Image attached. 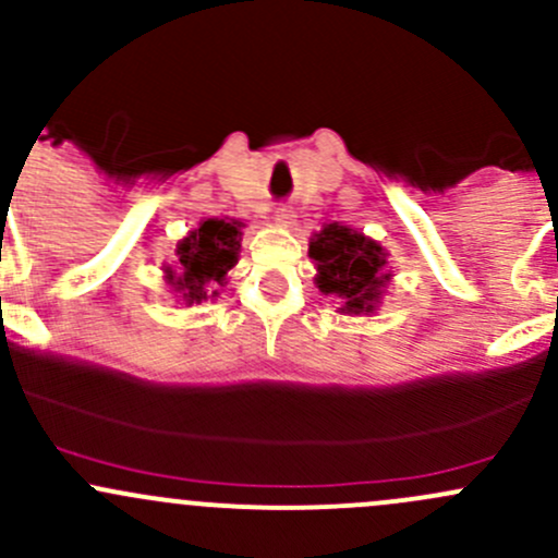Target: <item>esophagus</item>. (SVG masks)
I'll list each match as a JSON object with an SVG mask.
<instances>
[{
	"instance_id": "34e87169",
	"label": "esophagus",
	"mask_w": 558,
	"mask_h": 558,
	"mask_svg": "<svg viewBox=\"0 0 558 558\" xmlns=\"http://www.w3.org/2000/svg\"><path fill=\"white\" fill-rule=\"evenodd\" d=\"M294 218H296L294 210H289V207H278V210H275V223L283 229L294 227Z\"/></svg>"
}]
</instances>
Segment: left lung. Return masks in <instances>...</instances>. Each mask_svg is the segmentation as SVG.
Returning <instances> with one entry per match:
<instances>
[{"mask_svg":"<svg viewBox=\"0 0 558 558\" xmlns=\"http://www.w3.org/2000/svg\"><path fill=\"white\" fill-rule=\"evenodd\" d=\"M315 286L320 294L340 300V315H373L380 307L391 269L378 240L342 223H324L311 238Z\"/></svg>","mask_w":558,"mask_h":558,"instance_id":"1","label":"left lung"}]
</instances>
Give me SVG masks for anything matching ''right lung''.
<instances>
[{"mask_svg": "<svg viewBox=\"0 0 558 558\" xmlns=\"http://www.w3.org/2000/svg\"><path fill=\"white\" fill-rule=\"evenodd\" d=\"M243 227L238 218H202L199 227L174 245V262L165 267V280L178 302L199 305L216 300L240 258Z\"/></svg>", "mask_w": 558, "mask_h": 558, "instance_id": "obj_1", "label": "right lung"}]
</instances>
